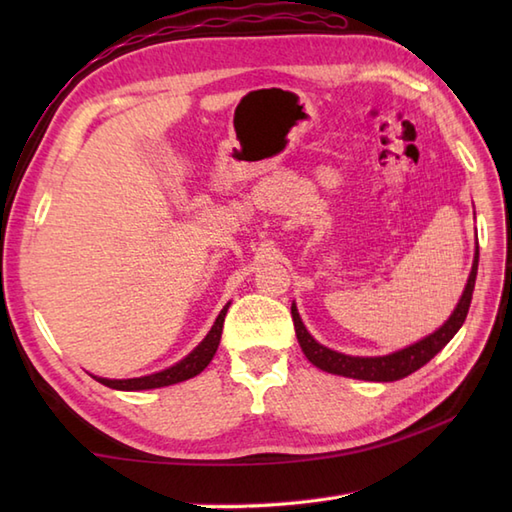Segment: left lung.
Instances as JSON below:
<instances>
[{"instance_id": "8db88e82", "label": "left lung", "mask_w": 512, "mask_h": 512, "mask_svg": "<svg viewBox=\"0 0 512 512\" xmlns=\"http://www.w3.org/2000/svg\"><path fill=\"white\" fill-rule=\"evenodd\" d=\"M477 264H480V246H475V257H473L469 281H466L462 297L458 301V306H455V310L451 312V317L444 321L436 332L424 336V339H420L418 343H411L407 347H402V350L385 354V356H350V354L334 352V350H330V347L321 345L319 341H314V336L306 330V325H303V321L299 317L297 306L292 303L290 312H292V321H295L297 341L301 345L303 354H306V358L312 365L323 369V372L339 374L345 378L374 380V383H391V380H400V378L413 374L422 365H427L431 358L436 356L462 328L466 312H469V308H471L475 277H477Z\"/></svg>"}]
</instances>
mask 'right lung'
<instances>
[{
    "mask_svg": "<svg viewBox=\"0 0 512 512\" xmlns=\"http://www.w3.org/2000/svg\"><path fill=\"white\" fill-rule=\"evenodd\" d=\"M231 303H226L222 312L217 314V319L213 323V328L209 334L204 336L202 343L195 347L191 354H187L178 361L176 365H171L162 372L149 374V376H140V378H101V376H92L94 380H99L101 385L112 387V389H121V391H140V389H156V387H167V385H176L182 383V380H189L193 376H198L202 369L213 361V356L217 352V345H220L222 339V328H224V317L226 310Z\"/></svg>",
    "mask_w": 512,
    "mask_h": 512,
    "instance_id": "1",
    "label": "right lung"
}]
</instances>
